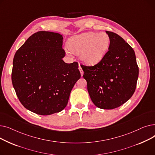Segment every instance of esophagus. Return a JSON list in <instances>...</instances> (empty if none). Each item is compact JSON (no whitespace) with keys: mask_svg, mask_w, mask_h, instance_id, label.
<instances>
[{"mask_svg":"<svg viewBox=\"0 0 155 155\" xmlns=\"http://www.w3.org/2000/svg\"><path fill=\"white\" fill-rule=\"evenodd\" d=\"M78 69H79V71H80V73H81V75H83V74H84V71H83V70H82V67H80V65H79V68H78Z\"/></svg>","mask_w":155,"mask_h":155,"instance_id":"obj_1","label":"esophagus"}]
</instances>
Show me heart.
<instances>
[{"label":"heart","mask_w":155,"mask_h":155,"mask_svg":"<svg viewBox=\"0 0 155 155\" xmlns=\"http://www.w3.org/2000/svg\"><path fill=\"white\" fill-rule=\"evenodd\" d=\"M110 43V37L105 32H89L71 37L68 44L71 52L80 54L84 63L94 66L104 58Z\"/></svg>","instance_id":"b5f03b06"}]
</instances>
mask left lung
<instances>
[{
	"mask_svg": "<svg viewBox=\"0 0 155 155\" xmlns=\"http://www.w3.org/2000/svg\"><path fill=\"white\" fill-rule=\"evenodd\" d=\"M109 50L98 64L81 65L87 90L95 106L102 109L117 108L135 92L139 75L134 51L123 38L110 31Z\"/></svg>",
	"mask_w": 155,
	"mask_h": 155,
	"instance_id": "left-lung-1",
	"label": "left lung"
}]
</instances>
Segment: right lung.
Returning <instances> with one entry per match:
<instances>
[{"label":"right lung","mask_w":155,"mask_h":155,"mask_svg":"<svg viewBox=\"0 0 155 155\" xmlns=\"http://www.w3.org/2000/svg\"><path fill=\"white\" fill-rule=\"evenodd\" d=\"M63 38L56 32L38 31L14 57L12 82L16 95L24 107L39 115L63 110L81 77L77 62L66 63L62 60Z\"/></svg>","instance_id":"1"}]
</instances>
